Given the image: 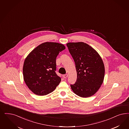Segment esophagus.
Here are the masks:
<instances>
[{"instance_id": "1", "label": "esophagus", "mask_w": 129, "mask_h": 129, "mask_svg": "<svg viewBox=\"0 0 129 129\" xmlns=\"http://www.w3.org/2000/svg\"><path fill=\"white\" fill-rule=\"evenodd\" d=\"M68 77V74H65V75H63V78H65V79H66Z\"/></svg>"}]
</instances>
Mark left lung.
I'll list each match as a JSON object with an SVG mask.
<instances>
[{
	"instance_id": "obj_1",
	"label": "left lung",
	"mask_w": 129,
	"mask_h": 129,
	"mask_svg": "<svg viewBox=\"0 0 129 129\" xmlns=\"http://www.w3.org/2000/svg\"><path fill=\"white\" fill-rule=\"evenodd\" d=\"M67 46L77 73L75 83L71 85V89L80 97H91L103 82L105 67L102 58L95 49L84 42H69Z\"/></svg>"
}]
</instances>
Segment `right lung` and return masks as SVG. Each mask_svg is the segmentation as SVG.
Masks as SVG:
<instances>
[{"instance_id":"add662e5","label":"right lung","mask_w":129,"mask_h":129,"mask_svg":"<svg viewBox=\"0 0 129 129\" xmlns=\"http://www.w3.org/2000/svg\"><path fill=\"white\" fill-rule=\"evenodd\" d=\"M66 49L57 42H46L38 46L25 58L24 80L36 95L43 96L53 91L61 81L56 73V60L60 52Z\"/></svg>"}]
</instances>
